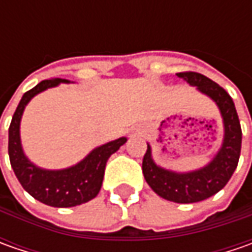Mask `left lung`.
I'll return each mask as SVG.
<instances>
[{
	"label": "left lung",
	"instance_id": "left-lung-1",
	"mask_svg": "<svg viewBox=\"0 0 252 252\" xmlns=\"http://www.w3.org/2000/svg\"><path fill=\"white\" fill-rule=\"evenodd\" d=\"M178 77L216 102L224 125L223 144L206 167L184 174L158 167L153 161L151 147L147 144L141 168L147 184L158 196L177 203H195L213 196L226 187L237 168L243 133L234 102L226 90L208 77L193 71L178 73Z\"/></svg>",
	"mask_w": 252,
	"mask_h": 252
}]
</instances>
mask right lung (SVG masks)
<instances>
[{
    "label": "right lung",
    "mask_w": 252,
    "mask_h": 252,
    "mask_svg": "<svg viewBox=\"0 0 252 252\" xmlns=\"http://www.w3.org/2000/svg\"><path fill=\"white\" fill-rule=\"evenodd\" d=\"M60 83H70L62 78L44 80L32 90L25 92L9 125L8 154L15 175L24 189L34 199L53 208H73L94 199L101 190L106 161L113 153L126 143V137L109 141L92 150L83 161L73 167L49 171L36 167L26 158L21 144L19 125L28 102L39 92L56 87Z\"/></svg>",
    "instance_id": "1"
}]
</instances>
